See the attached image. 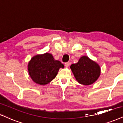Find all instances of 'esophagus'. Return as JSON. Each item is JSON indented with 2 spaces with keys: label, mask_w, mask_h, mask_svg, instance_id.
I'll return each instance as SVG.
<instances>
[{
  "label": "esophagus",
  "mask_w": 123,
  "mask_h": 123,
  "mask_svg": "<svg viewBox=\"0 0 123 123\" xmlns=\"http://www.w3.org/2000/svg\"><path fill=\"white\" fill-rule=\"evenodd\" d=\"M65 66L67 67H68L69 66V65H70V63H69V62H67V63H65Z\"/></svg>",
  "instance_id": "obj_1"
}]
</instances>
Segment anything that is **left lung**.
I'll use <instances>...</instances> for the list:
<instances>
[{"mask_svg": "<svg viewBox=\"0 0 123 123\" xmlns=\"http://www.w3.org/2000/svg\"><path fill=\"white\" fill-rule=\"evenodd\" d=\"M70 68L76 80L85 86L95 83L101 72L99 65L87 56H81L78 63L72 64Z\"/></svg>", "mask_w": 123, "mask_h": 123, "instance_id": "left-lung-1", "label": "left lung"}]
</instances>
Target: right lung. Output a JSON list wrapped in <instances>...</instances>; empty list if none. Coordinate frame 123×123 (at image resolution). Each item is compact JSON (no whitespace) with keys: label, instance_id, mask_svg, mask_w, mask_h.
Returning a JSON list of instances; mask_svg holds the SVG:
<instances>
[{"label":"right lung","instance_id":"right-lung-1","mask_svg":"<svg viewBox=\"0 0 123 123\" xmlns=\"http://www.w3.org/2000/svg\"><path fill=\"white\" fill-rule=\"evenodd\" d=\"M60 68L64 65L55 60L52 55L45 53L32 57L28 64V70L32 80L36 84L45 85L55 78Z\"/></svg>","mask_w":123,"mask_h":123}]
</instances>
